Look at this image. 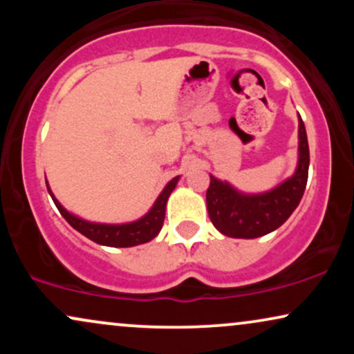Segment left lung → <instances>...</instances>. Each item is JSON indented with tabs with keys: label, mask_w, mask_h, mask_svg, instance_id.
Listing matches in <instances>:
<instances>
[{
	"label": "left lung",
	"mask_w": 354,
	"mask_h": 354,
	"mask_svg": "<svg viewBox=\"0 0 354 354\" xmlns=\"http://www.w3.org/2000/svg\"><path fill=\"white\" fill-rule=\"evenodd\" d=\"M310 168V148L299 116V160L296 173L278 188L265 194L238 193L228 183L211 176L206 205L214 228L230 238L265 236L283 225L301 201Z\"/></svg>",
	"instance_id": "left-lung-1"
}]
</instances>
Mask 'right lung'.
I'll return each mask as SVG.
<instances>
[{
	"mask_svg": "<svg viewBox=\"0 0 354 354\" xmlns=\"http://www.w3.org/2000/svg\"><path fill=\"white\" fill-rule=\"evenodd\" d=\"M176 183L178 176L173 178V180L166 185L163 193L158 196L156 203H154L153 208L149 209V213L146 214V216L138 219L135 223H128V225H98V223L84 221V219L68 213V211L59 205V201L53 196L51 189L48 191H50L53 201H55L61 216L66 219L76 231H80L81 234H84V236L91 239V241L98 243V245L113 248H129L151 241V239L160 233L161 226H163L165 223L166 201H168L169 194H171Z\"/></svg>",
	"mask_w": 354,
	"mask_h": 354,
	"instance_id": "right-lung-1",
	"label": "right lung"
}]
</instances>
